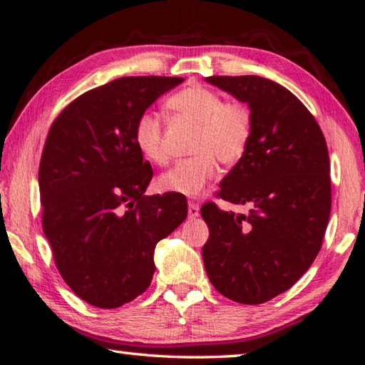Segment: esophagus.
I'll return each instance as SVG.
<instances>
[{
	"mask_svg": "<svg viewBox=\"0 0 365 365\" xmlns=\"http://www.w3.org/2000/svg\"><path fill=\"white\" fill-rule=\"evenodd\" d=\"M199 213H200V207L197 205L195 202H189V205H187V215H189V218L199 217Z\"/></svg>",
	"mask_w": 365,
	"mask_h": 365,
	"instance_id": "34e87169",
	"label": "esophagus"
}]
</instances>
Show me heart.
I'll return each mask as SVG.
<instances>
[{
	"mask_svg": "<svg viewBox=\"0 0 365 365\" xmlns=\"http://www.w3.org/2000/svg\"><path fill=\"white\" fill-rule=\"evenodd\" d=\"M173 116L194 123L197 133L190 145L194 157L178 163L160 176V187L168 192L195 197L205 189L217 171V161L235 166L242 160L252 139V113L244 103L226 101L218 92L190 86L166 100ZM133 135L137 148L153 165H165L170 152L165 140V119L153 110L135 118Z\"/></svg>",
	"mask_w": 365,
	"mask_h": 365,
	"instance_id": "heart-1",
	"label": "heart"
}]
</instances>
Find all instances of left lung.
I'll return each mask as SVG.
<instances>
[{
    "mask_svg": "<svg viewBox=\"0 0 365 365\" xmlns=\"http://www.w3.org/2000/svg\"><path fill=\"white\" fill-rule=\"evenodd\" d=\"M207 82L249 103L254 129L246 155L217 192L249 212L202 205L210 231L202 257L220 294L262 304L289 289L322 247L331 210L327 142L312 113L279 83L259 76Z\"/></svg>",
    "mask_w": 365,
    "mask_h": 365,
    "instance_id": "obj_1",
    "label": "left lung"
}]
</instances>
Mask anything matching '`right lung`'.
Returning a JSON list of instances; mask_svg holds the SVG:
<instances>
[{"mask_svg":"<svg viewBox=\"0 0 365 365\" xmlns=\"http://www.w3.org/2000/svg\"><path fill=\"white\" fill-rule=\"evenodd\" d=\"M182 77L130 76L82 93L48 130L40 158L41 226L66 284L116 309L152 283L153 252L187 217L186 197L145 195L153 170L135 118Z\"/></svg>","mask_w":365,"mask_h":365,"instance_id":"right-lung-1","label":"right lung"}]
</instances>
